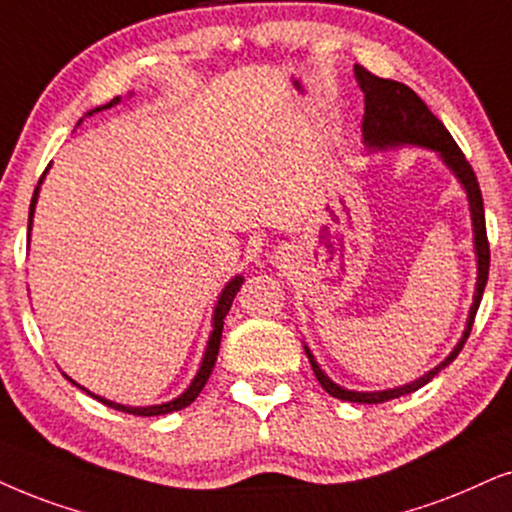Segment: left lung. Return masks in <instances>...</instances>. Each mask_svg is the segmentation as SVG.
<instances>
[{
  "label": "left lung",
  "mask_w": 512,
  "mask_h": 512,
  "mask_svg": "<svg viewBox=\"0 0 512 512\" xmlns=\"http://www.w3.org/2000/svg\"><path fill=\"white\" fill-rule=\"evenodd\" d=\"M354 77H357L361 92H364L366 111L364 122H361V132H364V146L368 153L375 151H387V148H399V146H418V148H430L439 155V160L449 167V172L458 179V184L463 186L465 196H468L470 205V219H472V245H475V260H477V281H475V295H472L470 314L465 321V331L461 340L456 342V347L451 349L449 357L442 364L430 368L428 373H423L420 378L411 380V383L390 387V390H378V392H359V390H347L340 387L328 378L326 371L319 366V361L314 359L312 349L304 345V354H307L309 364L314 368L316 380H319L323 390L331 397L342 401H354V404H383V401L397 399L401 394H411L420 390L423 385H428L435 375L446 368L458 357L465 340L472 331V321H475L477 307L482 302L484 286H487L489 276V241H487V224H484V203H482V191L477 184L475 172L454 137L449 134V129L442 125V120H437L423 99L413 92L406 84L383 80V77H375L368 73L366 68L354 66Z\"/></svg>",
  "instance_id": "1"
}]
</instances>
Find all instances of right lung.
Wrapping results in <instances>:
<instances>
[{
    "mask_svg": "<svg viewBox=\"0 0 512 512\" xmlns=\"http://www.w3.org/2000/svg\"><path fill=\"white\" fill-rule=\"evenodd\" d=\"M129 96H132V94H129ZM120 101H122L120 96H115V99H113V101H108L106 106H99V108H94V111H89L87 115H94V113L108 111V108L118 106ZM80 122H82V120H80ZM80 122H77V125H80ZM44 177H47V172L42 174V177H40V184H37L35 193H32L30 215H28V241H30V231H32V217H35V205H37V198H40V186H42ZM28 248H30V245H28ZM243 281H245V278H243L241 274H238V276L231 278V281L226 283V286L222 288V293H219V297H217V304H215V312H212V331H210V338H208V347H205L203 361H200V368H198V373L193 375L191 385L186 387V390L181 392L179 397H174V399H170V401H163V404H153V406H125V404H118V401H111V399H106V397H99V394L89 392L87 387L77 385L75 380L70 378V375H66V373H63V375H66V378L70 380V383L80 387V390H84V392H87V394H92L94 399L103 401V404H106V406H111V409H115V411H122V413H132V416H165V413H172V411L186 409V406H189L191 401L198 397L200 390H203V387H205V383H208V378H210L212 368H215V361H217V354H219V342H222L224 319H226V314H229V309H231V302H234L236 293H238V290H241Z\"/></svg>",
    "mask_w": 512,
    "mask_h": 512,
    "instance_id": "1",
    "label": "right lung"
}]
</instances>
